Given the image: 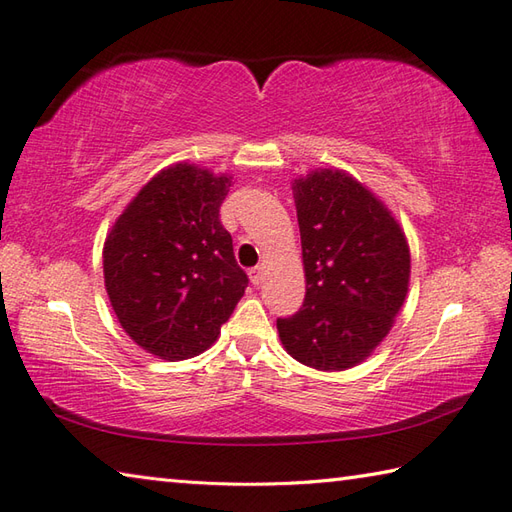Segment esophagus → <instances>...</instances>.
I'll use <instances>...</instances> for the list:
<instances>
[{
	"instance_id": "esophagus-1",
	"label": "esophagus",
	"mask_w": 512,
	"mask_h": 512,
	"mask_svg": "<svg viewBox=\"0 0 512 512\" xmlns=\"http://www.w3.org/2000/svg\"><path fill=\"white\" fill-rule=\"evenodd\" d=\"M250 281H253L255 286H259V284H264V266H255V268H250Z\"/></svg>"
}]
</instances>
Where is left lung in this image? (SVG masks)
<instances>
[{"instance_id": "left-lung-1", "label": "left lung", "mask_w": 512, "mask_h": 512, "mask_svg": "<svg viewBox=\"0 0 512 512\" xmlns=\"http://www.w3.org/2000/svg\"><path fill=\"white\" fill-rule=\"evenodd\" d=\"M306 270L303 308L277 319L299 363L341 372L374 352L409 290L405 233L376 195L339 169L292 182Z\"/></svg>"}]
</instances>
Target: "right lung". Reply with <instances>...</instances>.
Instances as JSON below:
<instances>
[{
	"mask_svg": "<svg viewBox=\"0 0 512 512\" xmlns=\"http://www.w3.org/2000/svg\"><path fill=\"white\" fill-rule=\"evenodd\" d=\"M228 187V176L178 162L138 191L105 239V290L116 317L165 361L211 347L248 286L220 222Z\"/></svg>",
	"mask_w": 512,
	"mask_h": 512,
	"instance_id": "obj_1",
	"label": "right lung"
}]
</instances>
